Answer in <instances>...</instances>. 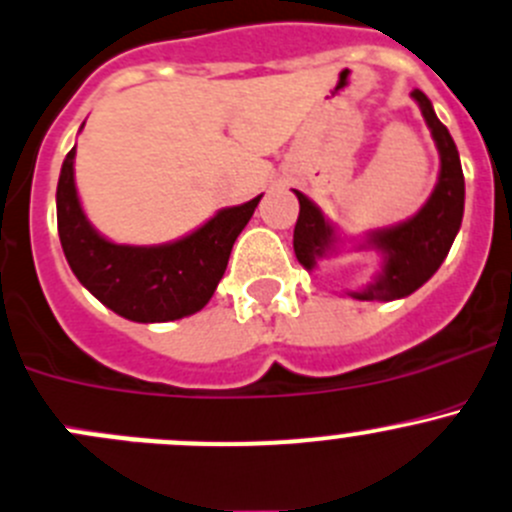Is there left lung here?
Masks as SVG:
<instances>
[{"instance_id":"1","label":"left lung","mask_w":512,"mask_h":512,"mask_svg":"<svg viewBox=\"0 0 512 512\" xmlns=\"http://www.w3.org/2000/svg\"><path fill=\"white\" fill-rule=\"evenodd\" d=\"M413 99L420 104V112H423L440 152L438 187L430 195L428 205L413 220L390 227V230L372 232L367 245L377 247L385 255V267L365 290L352 292L355 300L388 302L423 287L448 257L450 245L463 222L465 180L458 147H455L448 127L435 114L430 99L420 89H413ZM295 195L300 200V217H297L292 245H295L300 265L312 270L317 260L332 250L335 232H332L330 222H325L322 212L302 192H295Z\"/></svg>"}]
</instances>
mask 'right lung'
Returning a JSON list of instances; mask_svg holds the SVG:
<instances>
[{
    "instance_id": "right-lung-1",
    "label": "right lung",
    "mask_w": 512,
    "mask_h": 512,
    "mask_svg": "<svg viewBox=\"0 0 512 512\" xmlns=\"http://www.w3.org/2000/svg\"><path fill=\"white\" fill-rule=\"evenodd\" d=\"M260 197L217 212L200 230L170 245H114L84 217L74 187L72 147L57 185L59 242L77 280L109 310L132 322L180 320L202 310L215 295L232 245Z\"/></svg>"
}]
</instances>
